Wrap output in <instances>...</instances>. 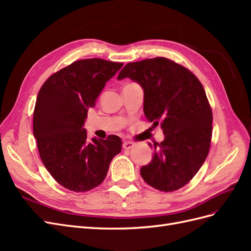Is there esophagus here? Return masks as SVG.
<instances>
[{
	"instance_id": "esophagus-1",
	"label": "esophagus",
	"mask_w": 251,
	"mask_h": 251,
	"mask_svg": "<svg viewBox=\"0 0 251 251\" xmlns=\"http://www.w3.org/2000/svg\"><path fill=\"white\" fill-rule=\"evenodd\" d=\"M134 146H135V144L132 141H125L124 144H123V148L125 150H131V149L134 148Z\"/></svg>"
}]
</instances>
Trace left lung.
<instances>
[{
  "instance_id": "obj_1",
  "label": "left lung",
  "mask_w": 251,
  "mask_h": 251,
  "mask_svg": "<svg viewBox=\"0 0 251 251\" xmlns=\"http://www.w3.org/2000/svg\"><path fill=\"white\" fill-rule=\"evenodd\" d=\"M128 77L143 89V112L160 124L164 140L154 143L153 159L140 169L143 180L161 192L183 187L198 173L210 147L212 113L200 80L165 57L128 63L117 79Z\"/></svg>"
}]
</instances>
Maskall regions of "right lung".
<instances>
[{
    "instance_id": "obj_1",
    "label": "right lung",
    "mask_w": 251,
    "mask_h": 251,
    "mask_svg": "<svg viewBox=\"0 0 251 251\" xmlns=\"http://www.w3.org/2000/svg\"><path fill=\"white\" fill-rule=\"evenodd\" d=\"M124 66L101 58L76 60L52 74L42 86L33 112V136L45 168L56 182L82 193L104 180L121 151L116 135L87 138L88 109L110 78Z\"/></svg>"
}]
</instances>
